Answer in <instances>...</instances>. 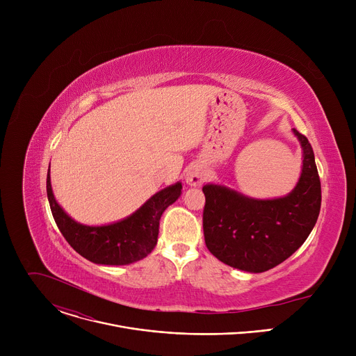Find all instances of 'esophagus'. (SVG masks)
I'll list each match as a JSON object with an SVG mask.
<instances>
[{
    "mask_svg": "<svg viewBox=\"0 0 356 356\" xmlns=\"http://www.w3.org/2000/svg\"><path fill=\"white\" fill-rule=\"evenodd\" d=\"M206 180H207V172H206L204 166L200 163H195L188 168V170L186 173V181L190 186H201Z\"/></svg>",
    "mask_w": 356,
    "mask_h": 356,
    "instance_id": "esophagus-1",
    "label": "esophagus"
}]
</instances>
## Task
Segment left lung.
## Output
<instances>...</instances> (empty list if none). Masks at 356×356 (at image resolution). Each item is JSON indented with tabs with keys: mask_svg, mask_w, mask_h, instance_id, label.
Here are the masks:
<instances>
[{
	"mask_svg": "<svg viewBox=\"0 0 356 356\" xmlns=\"http://www.w3.org/2000/svg\"><path fill=\"white\" fill-rule=\"evenodd\" d=\"M302 147V170L294 190L276 200H253L217 184L202 187L204 241L228 266L261 273L304 243L321 209V183L309 139L294 131Z\"/></svg>",
	"mask_w": 356,
	"mask_h": 356,
	"instance_id": "left-lung-1",
	"label": "left lung"
}]
</instances>
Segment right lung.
<instances>
[{
    "mask_svg": "<svg viewBox=\"0 0 356 356\" xmlns=\"http://www.w3.org/2000/svg\"><path fill=\"white\" fill-rule=\"evenodd\" d=\"M46 191L58 228L77 253L99 265H128L143 259L156 246L161 217L179 198L181 183L156 193L131 217L103 227L81 225L63 211L52 193L49 172Z\"/></svg>",
    "mask_w": 356,
    "mask_h": 356,
    "instance_id": "1",
    "label": "right lung"
}]
</instances>
